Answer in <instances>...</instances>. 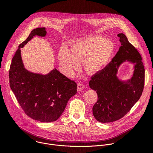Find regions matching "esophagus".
Segmentation results:
<instances>
[{
    "label": "esophagus",
    "mask_w": 153,
    "mask_h": 153,
    "mask_svg": "<svg viewBox=\"0 0 153 153\" xmlns=\"http://www.w3.org/2000/svg\"><path fill=\"white\" fill-rule=\"evenodd\" d=\"M84 88H85V86L82 83H79L77 84V91H81V90H83Z\"/></svg>",
    "instance_id": "1"
}]
</instances>
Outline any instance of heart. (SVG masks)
<instances>
[{"label":"heart","mask_w":153,"mask_h":153,"mask_svg":"<svg viewBox=\"0 0 153 153\" xmlns=\"http://www.w3.org/2000/svg\"><path fill=\"white\" fill-rule=\"evenodd\" d=\"M114 50L113 42L99 36H91L73 42L70 48L60 47L58 53L60 67L65 74L70 76L82 60L83 69L90 74L103 70Z\"/></svg>","instance_id":"obj_1"}]
</instances>
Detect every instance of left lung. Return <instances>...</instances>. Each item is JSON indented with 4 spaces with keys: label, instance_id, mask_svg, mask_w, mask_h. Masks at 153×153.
<instances>
[{
    "label": "left lung",
    "instance_id": "1",
    "mask_svg": "<svg viewBox=\"0 0 153 153\" xmlns=\"http://www.w3.org/2000/svg\"><path fill=\"white\" fill-rule=\"evenodd\" d=\"M121 46L111 62L90 81L96 91L97 101L93 107L95 119L102 123L112 122L123 117L140 99L144 87L145 69L142 57L123 33L117 35ZM126 59L135 64L133 76L122 81L117 76L120 65Z\"/></svg>",
    "mask_w": 153,
    "mask_h": 153
}]
</instances>
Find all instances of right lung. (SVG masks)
Returning a JSON list of instances; mask_svg holds the SVG:
<instances>
[{
  "label": "right lung",
  "mask_w": 153,
  "mask_h": 153,
  "mask_svg": "<svg viewBox=\"0 0 153 153\" xmlns=\"http://www.w3.org/2000/svg\"><path fill=\"white\" fill-rule=\"evenodd\" d=\"M46 35L45 28H37L20 43L12 59L9 79L10 88L25 114L39 122H51L60 117L69 99L77 93V83L56 68L43 75L24 67L20 48L34 36Z\"/></svg>",
  "instance_id": "obj_1"
}]
</instances>
